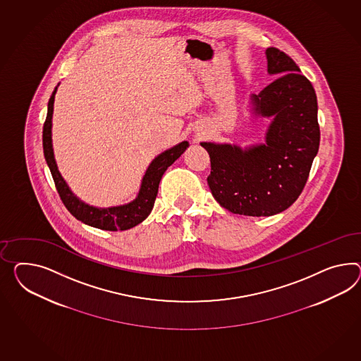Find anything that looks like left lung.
Wrapping results in <instances>:
<instances>
[{
    "label": "left lung",
    "instance_id": "obj_1",
    "mask_svg": "<svg viewBox=\"0 0 361 361\" xmlns=\"http://www.w3.org/2000/svg\"><path fill=\"white\" fill-rule=\"evenodd\" d=\"M266 55L268 73L279 77L251 97L255 114L274 116L266 144L242 150L202 142L211 158L207 180L213 197L231 213L257 217L283 212L296 202L321 139L313 85L286 52L269 47Z\"/></svg>",
    "mask_w": 361,
    "mask_h": 361
}]
</instances>
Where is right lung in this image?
<instances>
[{"label":"right lung","instance_id":"obj_1","mask_svg":"<svg viewBox=\"0 0 361 361\" xmlns=\"http://www.w3.org/2000/svg\"><path fill=\"white\" fill-rule=\"evenodd\" d=\"M57 87L48 102V112H47L46 121L43 126V152L46 158L47 165L51 170V174L55 182L56 190L61 202L64 203L65 208L73 214L74 217L83 224H87L94 228L102 231H127L140 222L144 221L152 212L154 200L158 192L159 180L166 171L167 167L173 165L178 158L183 154L185 149L188 148V142L183 141L176 145L174 148L169 149L159 154L153 162L149 165L145 176L142 178V183L140 188L139 196L130 204L112 207V208H95L78 200L68 185L65 183L63 176H60L57 166H56L54 149H52V139H51V127H52V112H54V101Z\"/></svg>","mask_w":361,"mask_h":361}]
</instances>
